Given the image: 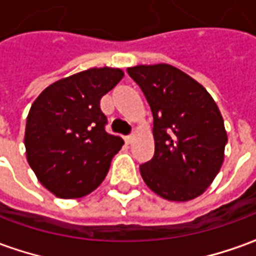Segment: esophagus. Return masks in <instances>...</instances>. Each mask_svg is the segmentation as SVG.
<instances>
[{"label":"esophagus","instance_id":"34e87169","mask_svg":"<svg viewBox=\"0 0 256 256\" xmlns=\"http://www.w3.org/2000/svg\"><path fill=\"white\" fill-rule=\"evenodd\" d=\"M132 141H133V136H126V137H124V142H126V144H130Z\"/></svg>","mask_w":256,"mask_h":256}]
</instances>
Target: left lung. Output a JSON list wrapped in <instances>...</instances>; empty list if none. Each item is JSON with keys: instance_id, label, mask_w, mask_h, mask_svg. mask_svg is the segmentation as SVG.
<instances>
[{"instance_id": "left-lung-1", "label": "left lung", "mask_w": 256, "mask_h": 256, "mask_svg": "<svg viewBox=\"0 0 256 256\" xmlns=\"http://www.w3.org/2000/svg\"><path fill=\"white\" fill-rule=\"evenodd\" d=\"M138 84L154 116L155 154L140 166L148 188L170 202L198 198L225 159L224 118L203 84L170 64L136 66Z\"/></svg>"}]
</instances>
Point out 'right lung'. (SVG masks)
Instances as JSON below:
<instances>
[{"label":"right lung","instance_id":"obj_1","mask_svg":"<svg viewBox=\"0 0 256 256\" xmlns=\"http://www.w3.org/2000/svg\"><path fill=\"white\" fill-rule=\"evenodd\" d=\"M124 76L120 68H89L49 84L27 116V162L60 198H84L100 185L123 140L106 132L101 97Z\"/></svg>","mask_w":256,"mask_h":256}]
</instances>
